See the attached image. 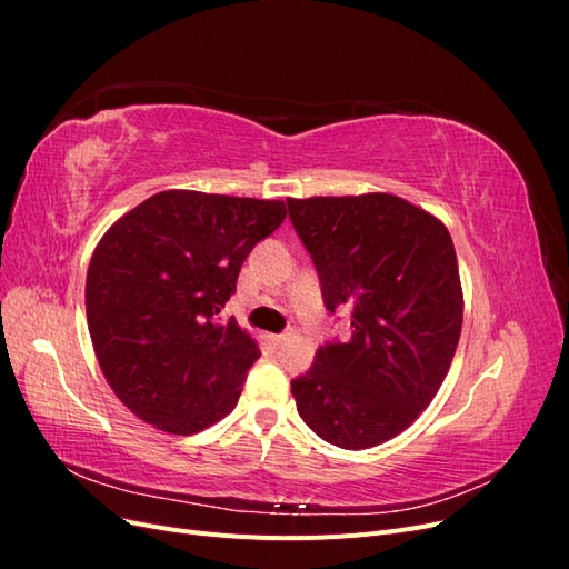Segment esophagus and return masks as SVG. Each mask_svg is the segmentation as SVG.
Wrapping results in <instances>:
<instances>
[{
    "label": "esophagus",
    "mask_w": 569,
    "mask_h": 569,
    "mask_svg": "<svg viewBox=\"0 0 569 569\" xmlns=\"http://www.w3.org/2000/svg\"><path fill=\"white\" fill-rule=\"evenodd\" d=\"M270 341L274 343V347H282V343L287 341V335H272V337H270Z\"/></svg>",
    "instance_id": "obj_1"
}]
</instances>
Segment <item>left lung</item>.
<instances>
[{
  "instance_id": "obj_1",
  "label": "left lung",
  "mask_w": 569,
  "mask_h": 569,
  "mask_svg": "<svg viewBox=\"0 0 569 569\" xmlns=\"http://www.w3.org/2000/svg\"><path fill=\"white\" fill-rule=\"evenodd\" d=\"M287 209L325 308L351 316V337L325 341L291 380L297 410L327 443L370 449L412 425L451 368L462 325L453 239L391 194L287 199Z\"/></svg>"
}]
</instances>
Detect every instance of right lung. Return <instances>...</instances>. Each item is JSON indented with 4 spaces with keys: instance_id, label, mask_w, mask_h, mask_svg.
Here are the masks:
<instances>
[{
    "instance_id": "obj_1",
    "label": "right lung",
    "mask_w": 569,
    "mask_h": 569,
    "mask_svg": "<svg viewBox=\"0 0 569 569\" xmlns=\"http://www.w3.org/2000/svg\"><path fill=\"white\" fill-rule=\"evenodd\" d=\"M284 216L282 201L168 189L101 237L84 282L88 327L101 372L137 418L194 435L237 406L261 351L220 311Z\"/></svg>"
}]
</instances>
